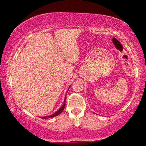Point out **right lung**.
Instances as JSON below:
<instances>
[{
	"mask_svg": "<svg viewBox=\"0 0 146 146\" xmlns=\"http://www.w3.org/2000/svg\"><path fill=\"white\" fill-rule=\"evenodd\" d=\"M65 102H66V99H65V100H64V104L62 105V106L56 112H55L54 113H53L52 115H49V116H46V117H42V118H43V119H46V118H50V117H55V116H56V115H59L60 113H62V111H63V110L64 109V107H65Z\"/></svg>",
	"mask_w": 146,
	"mask_h": 146,
	"instance_id": "right-lung-1",
	"label": "right lung"
}]
</instances>
